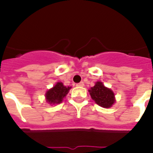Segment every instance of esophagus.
<instances>
[{
	"label": "esophagus",
	"instance_id": "34e87169",
	"mask_svg": "<svg viewBox=\"0 0 153 153\" xmlns=\"http://www.w3.org/2000/svg\"><path fill=\"white\" fill-rule=\"evenodd\" d=\"M77 86H84V82H79L76 85Z\"/></svg>",
	"mask_w": 153,
	"mask_h": 153
}]
</instances>
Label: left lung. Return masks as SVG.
I'll return each mask as SVG.
<instances>
[{
    "label": "left lung",
    "mask_w": 153,
    "mask_h": 153,
    "mask_svg": "<svg viewBox=\"0 0 153 153\" xmlns=\"http://www.w3.org/2000/svg\"><path fill=\"white\" fill-rule=\"evenodd\" d=\"M91 98L99 106L109 108L115 102V96L112 90L107 88L102 82H97L95 85L89 90Z\"/></svg>",
    "instance_id": "left-lung-1"
}]
</instances>
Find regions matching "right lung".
Masks as SVG:
<instances>
[{"mask_svg": "<svg viewBox=\"0 0 153 153\" xmlns=\"http://www.w3.org/2000/svg\"><path fill=\"white\" fill-rule=\"evenodd\" d=\"M71 88V86H65L62 82H57L52 88L48 90L45 94L47 102L51 105L59 104L67 96Z\"/></svg>", "mask_w": 153, "mask_h": 153, "instance_id": "right-lung-1", "label": "right lung"}]
</instances>
